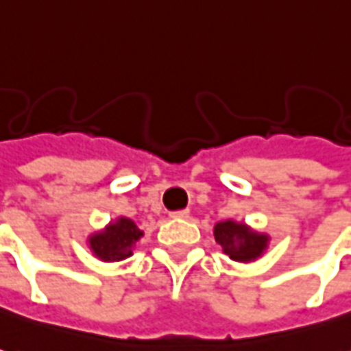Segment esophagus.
<instances>
[{
  "label": "esophagus",
  "mask_w": 351,
  "mask_h": 351,
  "mask_svg": "<svg viewBox=\"0 0 351 351\" xmlns=\"http://www.w3.org/2000/svg\"><path fill=\"white\" fill-rule=\"evenodd\" d=\"M171 217H173V218H188V217H190V210H188V209L175 210V213H171Z\"/></svg>",
  "instance_id": "obj_1"
}]
</instances>
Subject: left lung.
<instances>
[{
  "label": "left lung",
  "instance_id": "obj_1",
  "mask_svg": "<svg viewBox=\"0 0 351 351\" xmlns=\"http://www.w3.org/2000/svg\"><path fill=\"white\" fill-rule=\"evenodd\" d=\"M215 239L222 251L235 262H251L262 256L268 247L269 237L258 234L243 222L224 220L215 226Z\"/></svg>",
  "mask_w": 351,
  "mask_h": 351
}]
</instances>
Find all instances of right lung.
<instances>
[{
	"mask_svg": "<svg viewBox=\"0 0 351 351\" xmlns=\"http://www.w3.org/2000/svg\"><path fill=\"white\" fill-rule=\"evenodd\" d=\"M141 237L142 232L131 218L119 217L116 222H110L102 232L89 235V247L100 261H125L133 254L134 243Z\"/></svg>",
	"mask_w": 351,
	"mask_h": 351,
	"instance_id": "1",
	"label": "right lung"
}]
</instances>
